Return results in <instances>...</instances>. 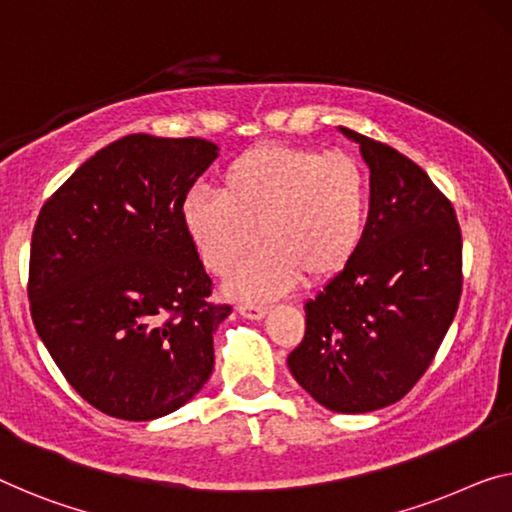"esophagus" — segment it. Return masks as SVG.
<instances>
[{
  "mask_svg": "<svg viewBox=\"0 0 512 512\" xmlns=\"http://www.w3.org/2000/svg\"><path fill=\"white\" fill-rule=\"evenodd\" d=\"M238 313L242 318H249V320H261L267 309L265 306H258V304H240L238 306Z\"/></svg>",
  "mask_w": 512,
  "mask_h": 512,
  "instance_id": "esophagus-1",
  "label": "esophagus"
}]
</instances>
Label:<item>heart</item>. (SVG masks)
<instances>
[{
  "mask_svg": "<svg viewBox=\"0 0 512 512\" xmlns=\"http://www.w3.org/2000/svg\"><path fill=\"white\" fill-rule=\"evenodd\" d=\"M371 183L357 157L261 144L219 174L217 194L190 192L180 222L208 272L224 277L256 242L265 245L226 281L238 300H272L304 279L334 281L366 238Z\"/></svg>",
  "mask_w": 512,
  "mask_h": 512,
  "instance_id": "obj_1",
  "label": "heart"
}]
</instances>
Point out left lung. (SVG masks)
<instances>
[{
	"label": "left lung",
	"mask_w": 512,
	"mask_h": 512,
	"mask_svg": "<svg viewBox=\"0 0 512 512\" xmlns=\"http://www.w3.org/2000/svg\"><path fill=\"white\" fill-rule=\"evenodd\" d=\"M338 130L371 169L366 238L355 263L304 304L306 332L288 368L322 407L364 414L403 398L435 359L462 293V235L419 164Z\"/></svg>",
	"instance_id": "1"
}]
</instances>
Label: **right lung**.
<instances>
[{
  "mask_svg": "<svg viewBox=\"0 0 512 512\" xmlns=\"http://www.w3.org/2000/svg\"><path fill=\"white\" fill-rule=\"evenodd\" d=\"M219 148L128 135L45 201L31 235L29 304L54 364L86 403L125 421L176 412L208 382L231 313L180 222Z\"/></svg>",
  "mask_w": 512,
  "mask_h": 512,
  "instance_id": "1",
  "label": "right lung"
}]
</instances>
